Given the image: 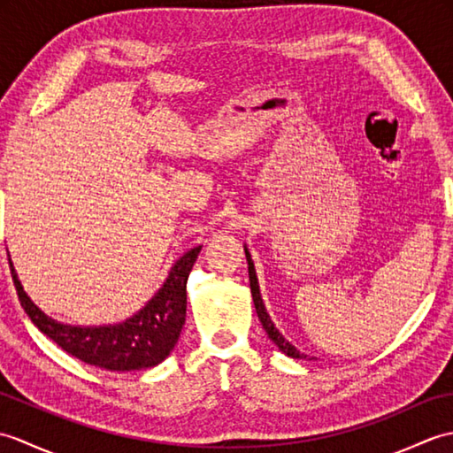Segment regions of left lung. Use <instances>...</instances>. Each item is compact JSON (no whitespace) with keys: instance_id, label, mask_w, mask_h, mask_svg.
Here are the masks:
<instances>
[{"instance_id":"8db88e82","label":"left lung","mask_w":453,"mask_h":453,"mask_svg":"<svg viewBox=\"0 0 453 453\" xmlns=\"http://www.w3.org/2000/svg\"><path fill=\"white\" fill-rule=\"evenodd\" d=\"M243 247H245V257H247V265H249V282H251L253 303H255V310H257L258 319H261V323H263V329L268 334V339H271L278 346V350L284 352L286 356H290V358H307V356L297 350L290 341L284 339V334L278 331L276 325L273 323L271 315L266 313V307H265V302H263V297H261V288H258V278H257V273H255V263H253V258H251V253H249L247 245H243Z\"/></svg>"}]
</instances>
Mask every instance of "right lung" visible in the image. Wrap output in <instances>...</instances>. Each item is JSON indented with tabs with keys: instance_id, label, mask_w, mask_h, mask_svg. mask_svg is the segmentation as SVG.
<instances>
[{
	"instance_id": "1",
	"label": "right lung",
	"mask_w": 453,
	"mask_h": 453,
	"mask_svg": "<svg viewBox=\"0 0 453 453\" xmlns=\"http://www.w3.org/2000/svg\"><path fill=\"white\" fill-rule=\"evenodd\" d=\"M202 245L188 249L171 266L169 276L151 300L128 319L114 325H70L48 317L23 290L9 257L19 302L38 331L62 350L85 364L111 372L148 370L175 349L187 319V280Z\"/></svg>"
}]
</instances>
